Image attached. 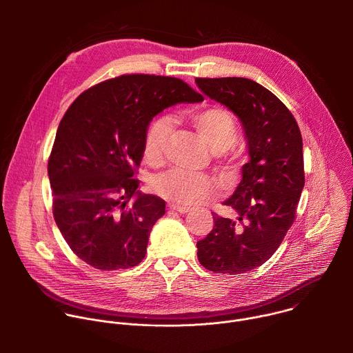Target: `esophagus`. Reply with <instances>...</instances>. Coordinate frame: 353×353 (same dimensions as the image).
<instances>
[{"instance_id": "1", "label": "esophagus", "mask_w": 353, "mask_h": 353, "mask_svg": "<svg viewBox=\"0 0 353 353\" xmlns=\"http://www.w3.org/2000/svg\"><path fill=\"white\" fill-rule=\"evenodd\" d=\"M169 208H170L172 211L179 212V214H187V212H190V207H180V205L170 204V205H169Z\"/></svg>"}]
</instances>
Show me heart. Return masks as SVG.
I'll return each instance as SVG.
<instances>
[{"label":"heart","mask_w":353,"mask_h":353,"mask_svg":"<svg viewBox=\"0 0 353 353\" xmlns=\"http://www.w3.org/2000/svg\"><path fill=\"white\" fill-rule=\"evenodd\" d=\"M191 123L214 152H223L236 139L237 127L233 116L222 108H208L191 114ZM172 120L159 116L149 124L143 141V155L149 163H161L172 134ZM152 190L170 203L188 207L204 203L214 192V181L204 174L172 170L154 179Z\"/></svg>","instance_id":"heart-1"}]
</instances>
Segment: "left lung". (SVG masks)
Returning <instances> with one entry per match:
<instances>
[{
  "instance_id": "1",
  "label": "left lung",
  "mask_w": 353,
  "mask_h": 353,
  "mask_svg": "<svg viewBox=\"0 0 353 353\" xmlns=\"http://www.w3.org/2000/svg\"><path fill=\"white\" fill-rule=\"evenodd\" d=\"M204 94L241 123L248 162L225 205L236 221L214 216V229L196 243L199 264L212 272L243 274L271 259L296 216L305 187L303 141L281 100L247 78H196Z\"/></svg>"
}]
</instances>
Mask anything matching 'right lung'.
<instances>
[{
    "instance_id": "right-lung-1",
    "label": "right lung",
    "mask_w": 353,
    "mask_h": 353,
    "mask_svg": "<svg viewBox=\"0 0 353 353\" xmlns=\"http://www.w3.org/2000/svg\"><path fill=\"white\" fill-rule=\"evenodd\" d=\"M204 97L161 75H121L79 94L64 114L47 173L53 215L70 248L96 270L138 265L165 201L138 191L134 166L143 157L152 119Z\"/></svg>"
}]
</instances>
